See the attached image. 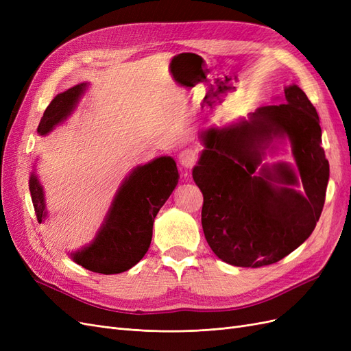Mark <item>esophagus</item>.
<instances>
[{"mask_svg": "<svg viewBox=\"0 0 351 351\" xmlns=\"http://www.w3.org/2000/svg\"><path fill=\"white\" fill-rule=\"evenodd\" d=\"M196 152L192 149H184L178 154V162L183 168H192L196 164Z\"/></svg>", "mask_w": 351, "mask_h": 351, "instance_id": "34e87169", "label": "esophagus"}]
</instances>
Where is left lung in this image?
I'll return each instance as SVG.
<instances>
[{
    "instance_id": "1",
    "label": "left lung",
    "mask_w": 351,
    "mask_h": 351,
    "mask_svg": "<svg viewBox=\"0 0 351 351\" xmlns=\"http://www.w3.org/2000/svg\"><path fill=\"white\" fill-rule=\"evenodd\" d=\"M282 102L200 134L205 149L193 180L204 195L202 228L212 252L234 267L285 258L312 234L325 204L329 164L319 117L297 84L284 89ZM285 138L296 168L265 163Z\"/></svg>"
}]
</instances>
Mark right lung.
I'll list each match as a JSON object with an SVG mask.
<instances>
[{
	"mask_svg": "<svg viewBox=\"0 0 351 351\" xmlns=\"http://www.w3.org/2000/svg\"><path fill=\"white\" fill-rule=\"evenodd\" d=\"M89 84L58 93L47 107L38 125L45 136L76 110ZM35 167V165H34ZM178 183V169L171 156H159L145 165H137L123 180L95 239L70 258L80 267L98 274H120L139 262L151 246L155 217ZM29 190L38 222L48 217L45 193L36 171L30 173Z\"/></svg>",
	"mask_w": 351,
	"mask_h": 351,
	"instance_id": "1",
	"label": "right lung"
}]
</instances>
